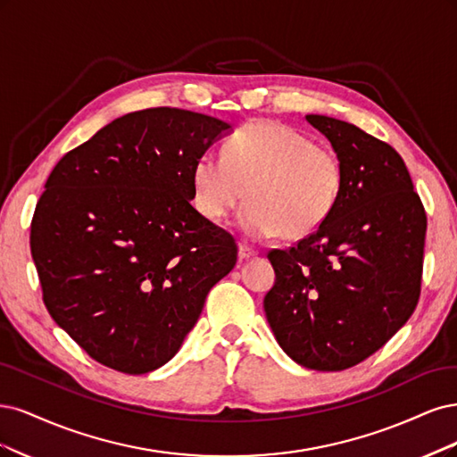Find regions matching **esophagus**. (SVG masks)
I'll return each mask as SVG.
<instances>
[{"mask_svg": "<svg viewBox=\"0 0 457 457\" xmlns=\"http://www.w3.org/2000/svg\"><path fill=\"white\" fill-rule=\"evenodd\" d=\"M258 253L254 248H250V246H246V245H243V243H239V258L241 260H248V258H254Z\"/></svg>", "mask_w": 457, "mask_h": 457, "instance_id": "1", "label": "esophagus"}]
</instances>
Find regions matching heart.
I'll list each match as a JSON object with an SVG mask.
<instances>
[{
    "mask_svg": "<svg viewBox=\"0 0 457 457\" xmlns=\"http://www.w3.org/2000/svg\"><path fill=\"white\" fill-rule=\"evenodd\" d=\"M237 226L253 241L283 233L302 239L336 211L344 189V163L303 132L277 121H250L224 144V155L203 154L191 167L197 212L222 220L246 197Z\"/></svg>",
    "mask_w": 457,
    "mask_h": 457,
    "instance_id": "heart-1",
    "label": "heart"
}]
</instances>
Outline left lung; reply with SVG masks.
Instances as JSON below:
<instances>
[{"label": "left lung", "mask_w": 457, "mask_h": 457, "mask_svg": "<svg viewBox=\"0 0 457 457\" xmlns=\"http://www.w3.org/2000/svg\"><path fill=\"white\" fill-rule=\"evenodd\" d=\"M305 120L342 159L344 189L315 233L268 254L275 285L263 309L294 362L337 372L386 345L414 313L427 216L389 144L334 117Z\"/></svg>", "instance_id": "obj_1"}]
</instances>
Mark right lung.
<instances>
[{
	"mask_svg": "<svg viewBox=\"0 0 457 457\" xmlns=\"http://www.w3.org/2000/svg\"><path fill=\"white\" fill-rule=\"evenodd\" d=\"M229 130L179 108L132 112L49 174L30 231L43 302L96 362L125 374L169 362L233 270L231 235L191 207V167Z\"/></svg>",
	"mask_w": 457,
	"mask_h": 457,
	"instance_id": "right-lung-1",
	"label": "right lung"
}]
</instances>
